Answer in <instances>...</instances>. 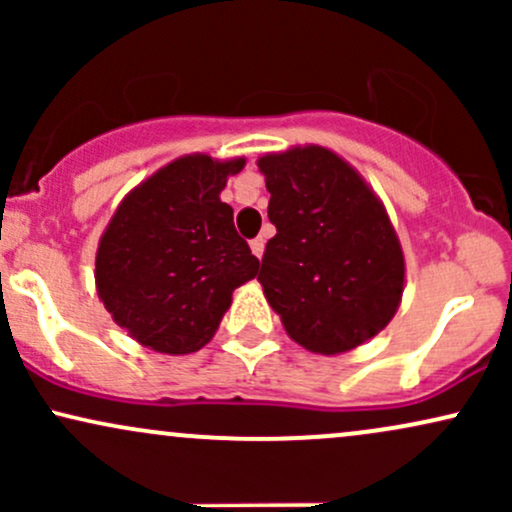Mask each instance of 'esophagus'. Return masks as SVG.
I'll list each match as a JSON object with an SVG mask.
<instances>
[{"mask_svg":"<svg viewBox=\"0 0 512 512\" xmlns=\"http://www.w3.org/2000/svg\"><path fill=\"white\" fill-rule=\"evenodd\" d=\"M264 243H267V240H264L262 236H260V238H252V240H250L252 255H255V257H262V252H264Z\"/></svg>","mask_w":512,"mask_h":512,"instance_id":"34e87169","label":"esophagus"}]
</instances>
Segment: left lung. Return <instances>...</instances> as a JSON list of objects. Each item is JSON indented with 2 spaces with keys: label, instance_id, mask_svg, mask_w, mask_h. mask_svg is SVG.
Listing matches in <instances>:
<instances>
[{
  "label": "left lung",
  "instance_id": "left-lung-1",
  "mask_svg": "<svg viewBox=\"0 0 512 512\" xmlns=\"http://www.w3.org/2000/svg\"><path fill=\"white\" fill-rule=\"evenodd\" d=\"M276 236L257 281L293 342L342 354L397 313L404 257L383 204L349 163L322 146L257 161Z\"/></svg>",
  "mask_w": 512,
  "mask_h": 512
}]
</instances>
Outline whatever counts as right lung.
<instances>
[{"instance_id":"add662e5","label":"right lung","mask_w":512,"mask_h":512,"mask_svg":"<svg viewBox=\"0 0 512 512\" xmlns=\"http://www.w3.org/2000/svg\"><path fill=\"white\" fill-rule=\"evenodd\" d=\"M245 161L185 156L129 192L96 255L98 296L129 337L161 354H192L214 337L231 293L260 260L221 202Z\"/></svg>"}]
</instances>
